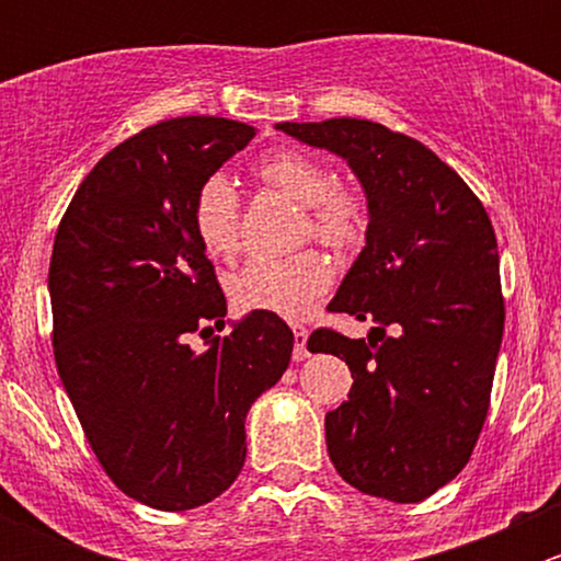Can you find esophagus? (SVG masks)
Segmentation results:
<instances>
[{"mask_svg": "<svg viewBox=\"0 0 561 561\" xmlns=\"http://www.w3.org/2000/svg\"><path fill=\"white\" fill-rule=\"evenodd\" d=\"M293 336H296V347H293V358H296V360H304V358H309V350H307V339H309V331H307V328L296 325V328H293Z\"/></svg>", "mask_w": 561, "mask_h": 561, "instance_id": "obj_1", "label": "esophagus"}]
</instances>
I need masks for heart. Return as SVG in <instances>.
<instances>
[{
    "label": "heart",
    "instance_id": "heart-1",
    "mask_svg": "<svg viewBox=\"0 0 561 561\" xmlns=\"http://www.w3.org/2000/svg\"><path fill=\"white\" fill-rule=\"evenodd\" d=\"M265 184L276 186L307 208V233L320 244L344 252L364 241L369 225L364 192L333 184V175L314 157L296 149L265 154L254 165ZM192 230L211 257H233L241 236V197L233 181L214 173L192 197ZM333 271L314 249L290 257H252L230 279V298L244 312L304 317L331 287Z\"/></svg>",
    "mask_w": 561,
    "mask_h": 561
}]
</instances>
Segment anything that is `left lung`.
I'll return each instance as SVG.
<instances>
[{
  "mask_svg": "<svg viewBox=\"0 0 561 561\" xmlns=\"http://www.w3.org/2000/svg\"><path fill=\"white\" fill-rule=\"evenodd\" d=\"M276 129L347 160L369 203L366 247L328 304L375 320L369 342L331 328L309 336L353 371L325 415L336 472L390 502H421L467 467L489 415L505 331L496 236L454 168L366 118Z\"/></svg>",
  "mask_w": 561,
  "mask_h": 561,
  "instance_id": "8db88e82",
  "label": "left lung"
}]
</instances>
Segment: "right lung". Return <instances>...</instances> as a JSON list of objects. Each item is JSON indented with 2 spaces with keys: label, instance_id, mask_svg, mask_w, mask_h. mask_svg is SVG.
<instances>
[{
  "label": "right lung",
  "instance_id": "add662e5",
  "mask_svg": "<svg viewBox=\"0 0 561 561\" xmlns=\"http://www.w3.org/2000/svg\"><path fill=\"white\" fill-rule=\"evenodd\" d=\"M254 138L181 116L107 151L72 195L48 268L54 358L107 478L157 511L217 500L247 458L252 401L290 364L293 331L247 314L203 353L228 304L192 230V197Z\"/></svg>",
  "mask_w": 561,
  "mask_h": 561
}]
</instances>
